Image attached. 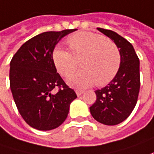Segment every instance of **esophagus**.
Here are the masks:
<instances>
[{"mask_svg":"<svg viewBox=\"0 0 154 154\" xmlns=\"http://www.w3.org/2000/svg\"><path fill=\"white\" fill-rule=\"evenodd\" d=\"M82 93H83L82 90H80V89H77V90H76V94H77V96H80Z\"/></svg>","mask_w":154,"mask_h":154,"instance_id":"1","label":"esophagus"}]
</instances>
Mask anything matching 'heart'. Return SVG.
<instances>
[{"label": "heart", "instance_id": "b5f03b06", "mask_svg": "<svg viewBox=\"0 0 154 154\" xmlns=\"http://www.w3.org/2000/svg\"><path fill=\"white\" fill-rule=\"evenodd\" d=\"M70 49L56 47L53 60L58 72L68 77L77 70L81 60L82 70L68 79L75 88H86L96 84L104 86L113 79L121 65V53L113 41L102 35L82 31L67 38Z\"/></svg>", "mask_w": 154, "mask_h": 154}]
</instances>
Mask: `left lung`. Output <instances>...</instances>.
I'll return each instance as SVG.
<instances>
[{
	"label": "left lung",
	"mask_w": 154,
	"mask_h": 154,
	"mask_svg": "<svg viewBox=\"0 0 154 154\" xmlns=\"http://www.w3.org/2000/svg\"><path fill=\"white\" fill-rule=\"evenodd\" d=\"M113 41L121 53L119 70L108 85L95 91L96 100L89 107L96 121L116 125L125 121L135 108L140 91V60L132 44L116 32L97 28Z\"/></svg>",
	"instance_id": "8db88e82"
}]
</instances>
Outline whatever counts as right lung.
Masks as SVG:
<instances>
[{"instance_id":"obj_1","label":"right lung","mask_w":154,"mask_h":154,"mask_svg":"<svg viewBox=\"0 0 154 154\" xmlns=\"http://www.w3.org/2000/svg\"><path fill=\"white\" fill-rule=\"evenodd\" d=\"M76 29L48 31L24 42L10 62V88L19 113L36 130H54L66 119L75 91L57 72L55 45ZM58 88L55 92L53 89Z\"/></svg>"}]
</instances>
